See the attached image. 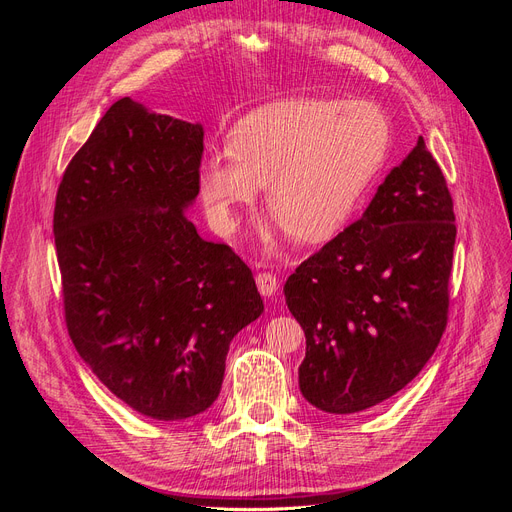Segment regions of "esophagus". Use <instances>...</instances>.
Here are the masks:
<instances>
[{
    "label": "esophagus",
    "mask_w": 512,
    "mask_h": 512,
    "mask_svg": "<svg viewBox=\"0 0 512 512\" xmlns=\"http://www.w3.org/2000/svg\"><path fill=\"white\" fill-rule=\"evenodd\" d=\"M256 286H258L262 297H273L277 288H280V282H277V277L273 273L262 271L256 275Z\"/></svg>",
    "instance_id": "1"
}]
</instances>
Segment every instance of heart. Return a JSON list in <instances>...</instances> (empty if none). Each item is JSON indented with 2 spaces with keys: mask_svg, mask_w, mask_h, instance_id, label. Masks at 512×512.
<instances>
[{
  "mask_svg": "<svg viewBox=\"0 0 512 512\" xmlns=\"http://www.w3.org/2000/svg\"><path fill=\"white\" fill-rule=\"evenodd\" d=\"M391 126L369 100L292 98L243 115L228 134V153H211L198 168V188L222 235L241 226L258 185L277 235L318 243L346 224L382 168Z\"/></svg>",
  "mask_w": 512,
  "mask_h": 512,
  "instance_id": "1",
  "label": "heart"
}]
</instances>
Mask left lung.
Wrapping results in <instances>:
<instances>
[{
  "mask_svg": "<svg viewBox=\"0 0 512 512\" xmlns=\"http://www.w3.org/2000/svg\"><path fill=\"white\" fill-rule=\"evenodd\" d=\"M453 198L423 136L361 220L297 267L286 305L305 331L303 397L352 414L393 397L436 352L448 320Z\"/></svg>",
  "mask_w": 512,
  "mask_h": 512,
  "instance_id": "obj_1",
  "label": "left lung"
}]
</instances>
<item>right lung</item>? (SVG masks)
Returning a JSON list of instances; mask_svg holds the SVG:
<instances>
[{"mask_svg": "<svg viewBox=\"0 0 512 512\" xmlns=\"http://www.w3.org/2000/svg\"><path fill=\"white\" fill-rule=\"evenodd\" d=\"M203 126L117 100L59 183L66 327L123 404L183 421L220 395L228 346L265 305L250 267L188 220Z\"/></svg>", "mask_w": 512, "mask_h": 512, "instance_id": "obj_1", "label": "right lung"}]
</instances>
